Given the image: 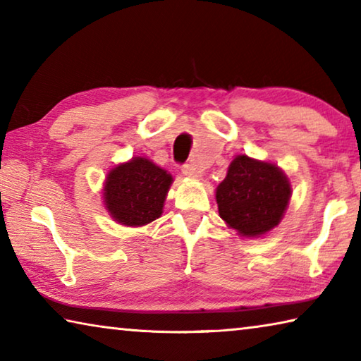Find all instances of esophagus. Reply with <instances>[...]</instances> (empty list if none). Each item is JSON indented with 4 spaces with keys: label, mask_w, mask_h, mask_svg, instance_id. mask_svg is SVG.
Listing matches in <instances>:
<instances>
[{
    "label": "esophagus",
    "mask_w": 361,
    "mask_h": 361,
    "mask_svg": "<svg viewBox=\"0 0 361 361\" xmlns=\"http://www.w3.org/2000/svg\"><path fill=\"white\" fill-rule=\"evenodd\" d=\"M181 172L185 176H188V178H192V180H197L202 176V170H200L199 167H195L194 164H186V166H183Z\"/></svg>",
    "instance_id": "1"
}]
</instances>
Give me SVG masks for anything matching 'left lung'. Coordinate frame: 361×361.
<instances>
[{
    "label": "left lung",
    "mask_w": 361,
    "mask_h": 361,
    "mask_svg": "<svg viewBox=\"0 0 361 361\" xmlns=\"http://www.w3.org/2000/svg\"><path fill=\"white\" fill-rule=\"evenodd\" d=\"M218 213L240 237L277 228L291 199V183L276 164L239 154L216 188Z\"/></svg>",
    "instance_id": "obj_1"
}]
</instances>
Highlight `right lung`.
<instances>
[{"label":"right lung","instance_id":"1","mask_svg":"<svg viewBox=\"0 0 361 361\" xmlns=\"http://www.w3.org/2000/svg\"><path fill=\"white\" fill-rule=\"evenodd\" d=\"M173 176L148 157L138 156L109 170L103 183V204L118 224L140 228L164 212Z\"/></svg>","mask_w":361,"mask_h":361}]
</instances>
